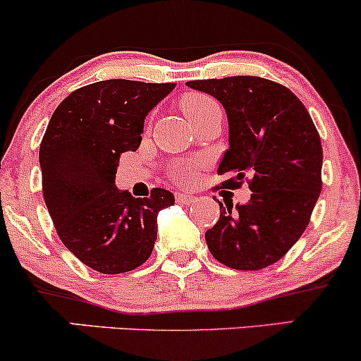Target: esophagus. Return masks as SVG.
<instances>
[{"label": "esophagus", "mask_w": 361, "mask_h": 361, "mask_svg": "<svg viewBox=\"0 0 361 361\" xmlns=\"http://www.w3.org/2000/svg\"><path fill=\"white\" fill-rule=\"evenodd\" d=\"M175 200L180 205H190V204H193V202H195V197L192 193H176Z\"/></svg>", "instance_id": "obj_1"}]
</instances>
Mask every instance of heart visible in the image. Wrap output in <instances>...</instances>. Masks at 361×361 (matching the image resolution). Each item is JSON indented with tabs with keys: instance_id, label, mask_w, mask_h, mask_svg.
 <instances>
[{
	"instance_id": "1",
	"label": "heart",
	"mask_w": 361,
	"mask_h": 361,
	"mask_svg": "<svg viewBox=\"0 0 361 361\" xmlns=\"http://www.w3.org/2000/svg\"><path fill=\"white\" fill-rule=\"evenodd\" d=\"M180 106L190 122L195 123L198 120L209 117L212 114H221V106L214 98L207 97L204 93H186L181 97ZM197 163H178L171 169V180L178 185H185L192 180Z\"/></svg>"
}]
</instances>
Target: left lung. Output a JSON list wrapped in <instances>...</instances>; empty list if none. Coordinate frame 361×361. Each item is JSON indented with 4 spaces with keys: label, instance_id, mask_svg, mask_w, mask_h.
I'll use <instances>...</instances> for the list:
<instances>
[{
    "label": "left lung",
    "instance_id": "left-lung-1",
    "mask_svg": "<svg viewBox=\"0 0 361 361\" xmlns=\"http://www.w3.org/2000/svg\"><path fill=\"white\" fill-rule=\"evenodd\" d=\"M212 94L229 120V149L219 164L222 188L247 181L251 200L221 205L205 233L217 261L234 270H261L287 255L305 227L322 188L321 137L307 109L288 88L258 76L188 81ZM219 188V186H215Z\"/></svg>",
    "mask_w": 361,
    "mask_h": 361
}]
</instances>
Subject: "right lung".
<instances>
[{
    "label": "right lung",
    "instance_id": "obj_1",
    "mask_svg": "<svg viewBox=\"0 0 361 361\" xmlns=\"http://www.w3.org/2000/svg\"><path fill=\"white\" fill-rule=\"evenodd\" d=\"M175 86L98 81L73 91L49 120L39 151L45 205L62 244L94 271L140 267L154 247L157 214L175 204L168 190L134 198L115 186L120 154L140 146L144 118Z\"/></svg>",
    "mask_w": 361,
    "mask_h": 361
}]
</instances>
